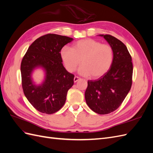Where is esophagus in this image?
Returning <instances> with one entry per match:
<instances>
[{
    "label": "esophagus",
    "instance_id": "esophagus-1",
    "mask_svg": "<svg viewBox=\"0 0 153 153\" xmlns=\"http://www.w3.org/2000/svg\"><path fill=\"white\" fill-rule=\"evenodd\" d=\"M80 79V78L78 76H75V77H74V82H76Z\"/></svg>",
    "mask_w": 153,
    "mask_h": 153
}]
</instances>
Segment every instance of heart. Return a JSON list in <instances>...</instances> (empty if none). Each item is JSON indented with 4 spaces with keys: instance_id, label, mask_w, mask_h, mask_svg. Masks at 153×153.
Returning <instances> with one entry per match:
<instances>
[{
    "instance_id": "1",
    "label": "heart",
    "mask_w": 153,
    "mask_h": 153,
    "mask_svg": "<svg viewBox=\"0 0 153 153\" xmlns=\"http://www.w3.org/2000/svg\"><path fill=\"white\" fill-rule=\"evenodd\" d=\"M60 55L68 71H75L81 61L82 65L78 69V73L85 76L91 75L94 78L107 72L114 59L112 48L93 39L78 41L72 48L65 46L61 49Z\"/></svg>"
}]
</instances>
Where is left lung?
Wrapping results in <instances>:
<instances>
[{
    "label": "left lung",
    "instance_id": "1",
    "mask_svg": "<svg viewBox=\"0 0 153 153\" xmlns=\"http://www.w3.org/2000/svg\"><path fill=\"white\" fill-rule=\"evenodd\" d=\"M113 49L114 59L109 70L98 80H88L85 98L89 107L98 114L117 110L130 91L133 64L127 47L109 34H101Z\"/></svg>",
    "mask_w": 153,
    "mask_h": 153
}]
</instances>
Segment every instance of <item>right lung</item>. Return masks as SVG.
<instances>
[{
    "instance_id": "add662e5",
    "label": "right lung",
    "mask_w": 153,
    "mask_h": 153,
    "mask_svg": "<svg viewBox=\"0 0 153 153\" xmlns=\"http://www.w3.org/2000/svg\"><path fill=\"white\" fill-rule=\"evenodd\" d=\"M73 38L48 34L36 39L27 50L21 63L22 85L27 99L39 112L52 114L65 103L67 92L74 84V75L62 64L60 52ZM37 67L45 72L41 85L33 84L31 73Z\"/></svg>"
}]
</instances>
